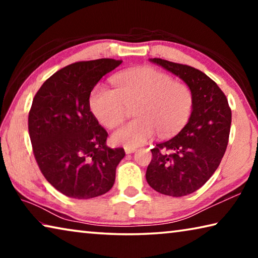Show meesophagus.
Segmentation results:
<instances>
[{"label":"esophagus","instance_id":"esophagus-1","mask_svg":"<svg viewBox=\"0 0 258 258\" xmlns=\"http://www.w3.org/2000/svg\"><path fill=\"white\" fill-rule=\"evenodd\" d=\"M135 151H137V149H135V148H125L126 155H131V154H133V152H135Z\"/></svg>","mask_w":258,"mask_h":258}]
</instances>
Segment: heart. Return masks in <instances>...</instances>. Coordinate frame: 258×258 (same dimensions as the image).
<instances>
[{"instance_id": "heart-1", "label": "heart", "mask_w": 258, "mask_h": 258, "mask_svg": "<svg viewBox=\"0 0 258 258\" xmlns=\"http://www.w3.org/2000/svg\"><path fill=\"white\" fill-rule=\"evenodd\" d=\"M116 90L103 84L93 87L90 108L99 123L115 128L123 123L128 107L138 117L112 134V142L135 148L158 133L172 137L189 120L194 95L184 83L152 67L133 68L113 77Z\"/></svg>"}]
</instances>
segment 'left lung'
Masks as SVG:
<instances>
[{
    "label": "left lung",
    "instance_id": "1",
    "mask_svg": "<svg viewBox=\"0 0 258 258\" xmlns=\"http://www.w3.org/2000/svg\"><path fill=\"white\" fill-rule=\"evenodd\" d=\"M190 87L194 108L176 137L156 145L147 168V182L159 194L183 197L197 191L220 165L229 142L231 109L222 90L194 67L150 59Z\"/></svg>",
    "mask_w": 258,
    "mask_h": 258
}]
</instances>
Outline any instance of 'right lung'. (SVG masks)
<instances>
[{"mask_svg":"<svg viewBox=\"0 0 258 258\" xmlns=\"http://www.w3.org/2000/svg\"><path fill=\"white\" fill-rule=\"evenodd\" d=\"M121 62L72 63L47 78L34 97L28 131L35 159L47 182L67 197H99L115 183L125 151L106 145L108 133L90 110V94Z\"/></svg>","mask_w":258,"mask_h":258,"instance_id":"obj_1","label":"right lung"}]
</instances>
